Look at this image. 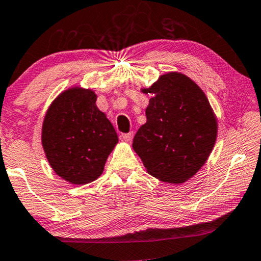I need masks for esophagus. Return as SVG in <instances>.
I'll return each instance as SVG.
<instances>
[{
	"label": "esophagus",
	"mask_w": 261,
	"mask_h": 261,
	"mask_svg": "<svg viewBox=\"0 0 261 261\" xmlns=\"http://www.w3.org/2000/svg\"><path fill=\"white\" fill-rule=\"evenodd\" d=\"M132 138H134V132H129V134L120 135V141H123V142L129 143V142H131Z\"/></svg>",
	"instance_id": "obj_1"
}]
</instances>
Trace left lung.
I'll return each instance as SVG.
<instances>
[{
	"label": "left lung",
	"instance_id": "1",
	"mask_svg": "<svg viewBox=\"0 0 261 261\" xmlns=\"http://www.w3.org/2000/svg\"><path fill=\"white\" fill-rule=\"evenodd\" d=\"M141 91L152 98L132 148L153 177L174 185L188 181L208 160L218 136V120L207 97L178 72L166 73Z\"/></svg>",
	"mask_w": 261,
	"mask_h": 261
}]
</instances>
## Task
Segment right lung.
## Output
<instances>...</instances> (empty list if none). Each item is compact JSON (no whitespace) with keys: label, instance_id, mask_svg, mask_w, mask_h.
<instances>
[{"label":"right lung","instance_id":"1","mask_svg":"<svg viewBox=\"0 0 261 261\" xmlns=\"http://www.w3.org/2000/svg\"><path fill=\"white\" fill-rule=\"evenodd\" d=\"M91 89L74 86L52 101L42 123L41 143L54 172L72 185H86L104 171L118 136L95 105Z\"/></svg>","mask_w":261,"mask_h":261}]
</instances>
